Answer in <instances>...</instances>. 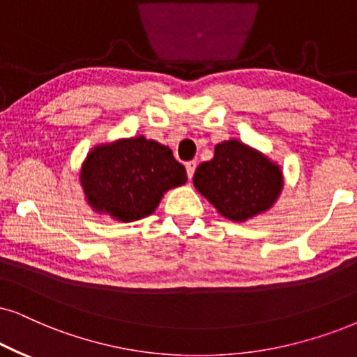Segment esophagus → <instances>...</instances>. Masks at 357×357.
Wrapping results in <instances>:
<instances>
[{"instance_id":"esophagus-1","label":"esophagus","mask_w":357,"mask_h":357,"mask_svg":"<svg viewBox=\"0 0 357 357\" xmlns=\"http://www.w3.org/2000/svg\"><path fill=\"white\" fill-rule=\"evenodd\" d=\"M196 166H197V163H196V161H188V163H186V173H188V178L189 179H191L192 178V176H194V171H196Z\"/></svg>"}]
</instances>
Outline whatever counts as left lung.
<instances>
[{
  "label": "left lung",
  "instance_id": "left-lung-1",
  "mask_svg": "<svg viewBox=\"0 0 357 357\" xmlns=\"http://www.w3.org/2000/svg\"><path fill=\"white\" fill-rule=\"evenodd\" d=\"M192 183L222 218L245 222L272 209L282 194L283 173L261 151L227 139L215 145L212 160L197 166Z\"/></svg>",
  "mask_w": 357,
  "mask_h": 357
}]
</instances>
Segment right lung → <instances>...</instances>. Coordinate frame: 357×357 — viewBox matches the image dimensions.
<instances>
[{
	"mask_svg": "<svg viewBox=\"0 0 357 357\" xmlns=\"http://www.w3.org/2000/svg\"><path fill=\"white\" fill-rule=\"evenodd\" d=\"M79 174L89 206L119 222L153 214L166 191L188 181L173 151L143 135L93 146Z\"/></svg>",
	"mask_w": 357,
	"mask_h": 357,
	"instance_id": "right-lung-1",
	"label": "right lung"
}]
</instances>
